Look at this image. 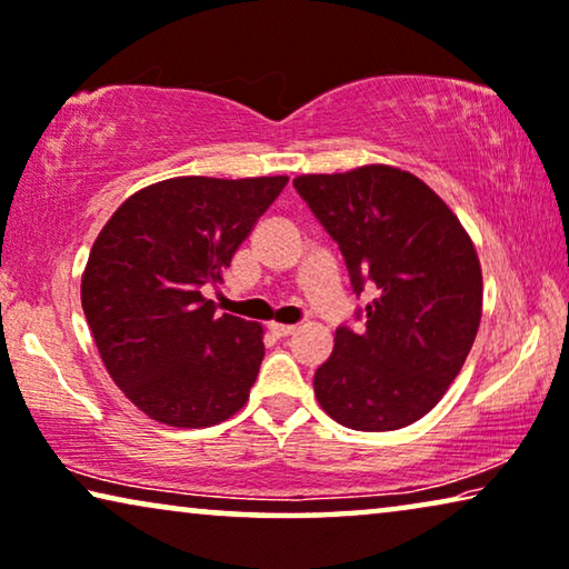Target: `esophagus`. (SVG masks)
Listing matches in <instances>:
<instances>
[{
  "label": "esophagus",
  "instance_id": "esophagus-1",
  "mask_svg": "<svg viewBox=\"0 0 569 569\" xmlns=\"http://www.w3.org/2000/svg\"><path fill=\"white\" fill-rule=\"evenodd\" d=\"M269 331L279 336V339H284V336L295 333V326H290V323H269Z\"/></svg>",
  "mask_w": 569,
  "mask_h": 569
}]
</instances>
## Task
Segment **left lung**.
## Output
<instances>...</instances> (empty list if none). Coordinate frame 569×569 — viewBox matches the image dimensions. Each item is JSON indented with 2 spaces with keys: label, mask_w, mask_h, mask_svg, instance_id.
I'll return each mask as SVG.
<instances>
[{
  "label": "left lung",
  "mask_w": 569,
  "mask_h": 569,
  "mask_svg": "<svg viewBox=\"0 0 569 569\" xmlns=\"http://www.w3.org/2000/svg\"><path fill=\"white\" fill-rule=\"evenodd\" d=\"M295 189L339 243L359 331L336 328L316 369L320 408L353 431L416 423L443 398L472 349L482 316L480 259L455 212L408 171L361 167L308 174Z\"/></svg>",
  "instance_id": "8db88e82"
}]
</instances>
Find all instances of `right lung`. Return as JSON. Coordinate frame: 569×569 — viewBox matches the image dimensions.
Listing matches in <instances>:
<instances>
[{
    "instance_id": "add662e5",
    "label": "right lung",
    "mask_w": 569,
    "mask_h": 569,
    "mask_svg": "<svg viewBox=\"0 0 569 569\" xmlns=\"http://www.w3.org/2000/svg\"><path fill=\"white\" fill-rule=\"evenodd\" d=\"M287 177H177L128 197L81 277V308L107 372L153 421L202 428L249 400L261 326L216 316L223 271Z\"/></svg>"
}]
</instances>
